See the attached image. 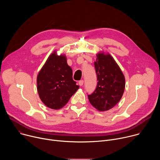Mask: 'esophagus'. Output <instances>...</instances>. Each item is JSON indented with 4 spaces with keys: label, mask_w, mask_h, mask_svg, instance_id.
Segmentation results:
<instances>
[{
    "label": "esophagus",
    "mask_w": 160,
    "mask_h": 160,
    "mask_svg": "<svg viewBox=\"0 0 160 160\" xmlns=\"http://www.w3.org/2000/svg\"><path fill=\"white\" fill-rule=\"evenodd\" d=\"M83 80H80L79 82H78V84H79V85L80 86H82L83 85Z\"/></svg>",
    "instance_id": "34e87169"
}]
</instances>
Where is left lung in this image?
<instances>
[{
	"label": "left lung",
	"instance_id": "obj_1",
	"mask_svg": "<svg viewBox=\"0 0 160 160\" xmlns=\"http://www.w3.org/2000/svg\"><path fill=\"white\" fill-rule=\"evenodd\" d=\"M94 66L98 82L95 91L88 95V98L99 111H108L120 101L125 87V78L118 64L108 53H98Z\"/></svg>",
	"mask_w": 160,
	"mask_h": 160
}]
</instances>
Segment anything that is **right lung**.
Listing matches in <instances>:
<instances>
[{
  "instance_id": "obj_1",
  "label": "right lung",
  "mask_w": 160,
  "mask_h": 160,
  "mask_svg": "<svg viewBox=\"0 0 160 160\" xmlns=\"http://www.w3.org/2000/svg\"><path fill=\"white\" fill-rule=\"evenodd\" d=\"M72 76L73 71L67 64L66 56H58L54 51L37 78L38 94L45 106L59 109L67 104L79 88Z\"/></svg>"
}]
</instances>
